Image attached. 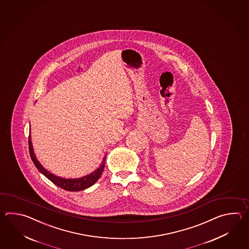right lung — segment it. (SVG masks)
Here are the masks:
<instances>
[{
    "label": "right lung",
    "mask_w": 249,
    "mask_h": 249,
    "mask_svg": "<svg viewBox=\"0 0 249 249\" xmlns=\"http://www.w3.org/2000/svg\"><path fill=\"white\" fill-rule=\"evenodd\" d=\"M28 145H29V153L30 157L34 162L35 165L36 166L38 171L40 173H42L46 178H48L51 181H53L54 184L58 186L59 188L63 189L65 191H80L88 189L90 186L93 185L97 180L100 179L102 172L105 167V162H106L107 155L104 156V158L102 159L100 167H98L95 171H93L92 173H90L89 175L83 176L81 178H76V179H66V178H61L59 176L53 175L52 173H50L48 170L45 169L42 164H40V162L38 161L35 152H34V148H33L32 142H31V136L29 135V140H28Z\"/></svg>",
    "instance_id": "obj_1"
}]
</instances>
